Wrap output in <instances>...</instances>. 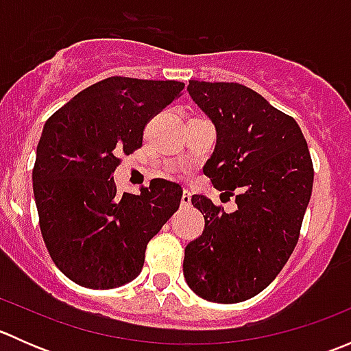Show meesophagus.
<instances>
[{"mask_svg":"<svg viewBox=\"0 0 351 351\" xmlns=\"http://www.w3.org/2000/svg\"><path fill=\"white\" fill-rule=\"evenodd\" d=\"M190 204H192V195H190L189 190H183V193H182V202H180V205H182L183 208H186Z\"/></svg>","mask_w":351,"mask_h":351,"instance_id":"34e87169","label":"esophagus"}]
</instances>
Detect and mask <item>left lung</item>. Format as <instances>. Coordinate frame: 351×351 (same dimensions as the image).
<instances>
[{
	"label": "left lung",
	"instance_id": "1",
	"mask_svg": "<svg viewBox=\"0 0 351 351\" xmlns=\"http://www.w3.org/2000/svg\"><path fill=\"white\" fill-rule=\"evenodd\" d=\"M186 90L217 132L204 175L238 208L192 197L205 228L185 247L183 275L202 299L243 302L275 280L299 241L314 182L309 147L295 120L251 88L190 80Z\"/></svg>",
	"mask_w": 351,
	"mask_h": 351
}]
</instances>
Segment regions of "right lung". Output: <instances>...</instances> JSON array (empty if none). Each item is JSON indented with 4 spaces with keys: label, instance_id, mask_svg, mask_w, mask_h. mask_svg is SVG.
<instances>
[{
    "label": "right lung",
    "instance_id": "right-lung-1",
    "mask_svg": "<svg viewBox=\"0 0 351 351\" xmlns=\"http://www.w3.org/2000/svg\"><path fill=\"white\" fill-rule=\"evenodd\" d=\"M180 81L112 76L45 122L32 180L42 238L56 267L86 289H115L143 270L151 239L178 210L182 186L151 180L119 193L120 154L143 146L146 123L180 97Z\"/></svg>",
    "mask_w": 351,
    "mask_h": 351
}]
</instances>
